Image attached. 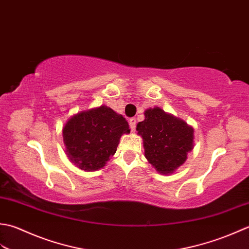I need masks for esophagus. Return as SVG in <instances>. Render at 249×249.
I'll use <instances>...</instances> for the list:
<instances>
[{
    "instance_id": "34e87169",
    "label": "esophagus",
    "mask_w": 249,
    "mask_h": 249,
    "mask_svg": "<svg viewBox=\"0 0 249 249\" xmlns=\"http://www.w3.org/2000/svg\"><path fill=\"white\" fill-rule=\"evenodd\" d=\"M129 124H130V129L133 131L136 126V119L135 118H130L129 119Z\"/></svg>"
}]
</instances>
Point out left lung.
<instances>
[{"label": "left lung", "instance_id": "obj_1", "mask_svg": "<svg viewBox=\"0 0 249 249\" xmlns=\"http://www.w3.org/2000/svg\"><path fill=\"white\" fill-rule=\"evenodd\" d=\"M144 115L136 131L143 138L146 159L159 173L172 174L194 148V128L159 107L146 109Z\"/></svg>", "mask_w": 249, "mask_h": 249}]
</instances>
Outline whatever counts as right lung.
Here are the masks:
<instances>
[{"mask_svg":"<svg viewBox=\"0 0 249 249\" xmlns=\"http://www.w3.org/2000/svg\"><path fill=\"white\" fill-rule=\"evenodd\" d=\"M124 133H130L128 121L107 106L80 111L63 128L65 151L80 170L96 171L115 155Z\"/></svg>","mask_w":249,"mask_h":249,"instance_id":"obj_1","label":"right lung"}]
</instances>
